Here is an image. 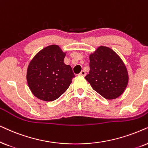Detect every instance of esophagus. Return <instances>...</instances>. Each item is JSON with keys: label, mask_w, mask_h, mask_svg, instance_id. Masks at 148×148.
Segmentation results:
<instances>
[{"label": "esophagus", "mask_w": 148, "mask_h": 148, "mask_svg": "<svg viewBox=\"0 0 148 148\" xmlns=\"http://www.w3.org/2000/svg\"><path fill=\"white\" fill-rule=\"evenodd\" d=\"M79 75L80 76H84L86 75V72H84V70H82V71H81V72H80V73L79 74Z\"/></svg>", "instance_id": "34e87169"}]
</instances>
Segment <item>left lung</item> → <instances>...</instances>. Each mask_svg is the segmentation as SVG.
<instances>
[{
    "instance_id": "8db88e82",
    "label": "left lung",
    "mask_w": 148,
    "mask_h": 148,
    "mask_svg": "<svg viewBox=\"0 0 148 148\" xmlns=\"http://www.w3.org/2000/svg\"><path fill=\"white\" fill-rule=\"evenodd\" d=\"M89 74L85 79L92 88L107 99L123 94L129 82V75L121 58L109 47L100 46L89 56Z\"/></svg>"
}]
</instances>
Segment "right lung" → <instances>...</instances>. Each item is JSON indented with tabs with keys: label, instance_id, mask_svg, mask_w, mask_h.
<instances>
[{
	"label": "right lung",
	"instance_id": "add662e5",
	"mask_svg": "<svg viewBox=\"0 0 148 148\" xmlns=\"http://www.w3.org/2000/svg\"><path fill=\"white\" fill-rule=\"evenodd\" d=\"M66 53L52 45L39 51L29 62L27 82L33 95L39 99L52 101L68 89L75 77L70 66L64 60Z\"/></svg>",
	"mask_w": 148,
	"mask_h": 148
}]
</instances>
